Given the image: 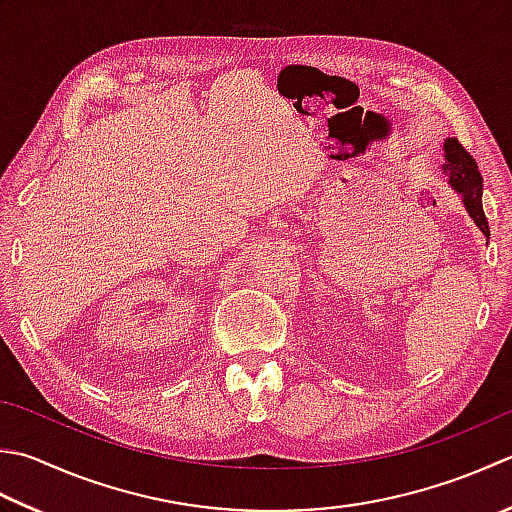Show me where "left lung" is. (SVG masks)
Listing matches in <instances>:
<instances>
[{"instance_id":"8db88e82","label":"left lung","mask_w":512,"mask_h":512,"mask_svg":"<svg viewBox=\"0 0 512 512\" xmlns=\"http://www.w3.org/2000/svg\"><path fill=\"white\" fill-rule=\"evenodd\" d=\"M444 150H446L444 170L450 177V186L464 197V206L468 210V215L475 219V224L488 239L490 228H488V219L484 215V206H482L484 179H482V173H479L477 162L473 159V155H470L468 150L453 137L446 139Z\"/></svg>"}]
</instances>
